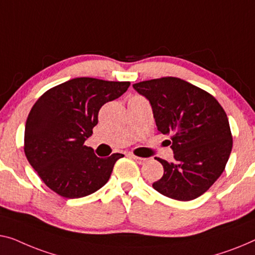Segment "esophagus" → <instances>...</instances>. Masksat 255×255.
<instances>
[{"label":"esophagus","instance_id":"obj_1","mask_svg":"<svg viewBox=\"0 0 255 255\" xmlns=\"http://www.w3.org/2000/svg\"><path fill=\"white\" fill-rule=\"evenodd\" d=\"M131 158L134 159V160L139 165H142V164H144V162H146L145 158H140V157H137V155H131Z\"/></svg>","mask_w":255,"mask_h":255}]
</instances>
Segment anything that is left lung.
<instances>
[{
	"label": "left lung",
	"mask_w": 255,
	"mask_h": 255,
	"mask_svg": "<svg viewBox=\"0 0 255 255\" xmlns=\"http://www.w3.org/2000/svg\"><path fill=\"white\" fill-rule=\"evenodd\" d=\"M150 102L158 130L170 135L174 159L152 184L172 199L188 201L206 192L225 170L233 137L225 110L211 94L178 78L132 85Z\"/></svg>",
	"instance_id": "obj_1"
}]
</instances>
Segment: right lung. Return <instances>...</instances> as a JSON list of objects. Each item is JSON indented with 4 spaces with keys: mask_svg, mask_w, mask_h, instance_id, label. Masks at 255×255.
<instances>
[{
    "mask_svg": "<svg viewBox=\"0 0 255 255\" xmlns=\"http://www.w3.org/2000/svg\"><path fill=\"white\" fill-rule=\"evenodd\" d=\"M130 82L75 78L44 93L25 126V154L45 185L65 198H81L109 181L121 153L98 158L85 142L98 112L126 93Z\"/></svg>",
    "mask_w": 255,
    "mask_h": 255,
    "instance_id": "right-lung-1",
    "label": "right lung"
}]
</instances>
